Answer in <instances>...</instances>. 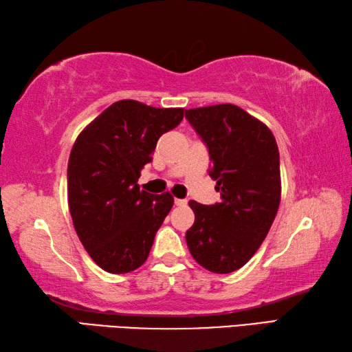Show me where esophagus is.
<instances>
[{"label":"esophagus","instance_id":"1","mask_svg":"<svg viewBox=\"0 0 352 352\" xmlns=\"http://www.w3.org/2000/svg\"><path fill=\"white\" fill-rule=\"evenodd\" d=\"M174 203H175V206H186L188 204V201L183 200V198H175Z\"/></svg>","mask_w":352,"mask_h":352}]
</instances>
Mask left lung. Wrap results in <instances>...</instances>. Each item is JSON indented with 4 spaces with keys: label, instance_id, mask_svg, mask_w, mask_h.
Here are the masks:
<instances>
[{
    "label": "left lung",
    "instance_id": "8db88e82",
    "mask_svg": "<svg viewBox=\"0 0 352 352\" xmlns=\"http://www.w3.org/2000/svg\"><path fill=\"white\" fill-rule=\"evenodd\" d=\"M208 146L210 178L221 201H189L195 221L186 243L198 265L215 274L240 270L270 232L280 204L277 142L265 123L235 104L184 112Z\"/></svg>",
    "mask_w": 352,
    "mask_h": 352
}]
</instances>
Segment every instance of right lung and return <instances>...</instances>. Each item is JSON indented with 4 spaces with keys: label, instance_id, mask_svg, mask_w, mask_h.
Listing matches in <instances>:
<instances>
[{
    "label": "right lung",
    "instance_id": "obj_1",
    "mask_svg": "<svg viewBox=\"0 0 352 352\" xmlns=\"http://www.w3.org/2000/svg\"><path fill=\"white\" fill-rule=\"evenodd\" d=\"M183 112L121 100L75 140L67 164L69 210L80 241L101 270L131 272L148 258L174 197L146 192L137 182L158 138L180 124Z\"/></svg>",
    "mask_w": 352,
    "mask_h": 352
}]
</instances>
